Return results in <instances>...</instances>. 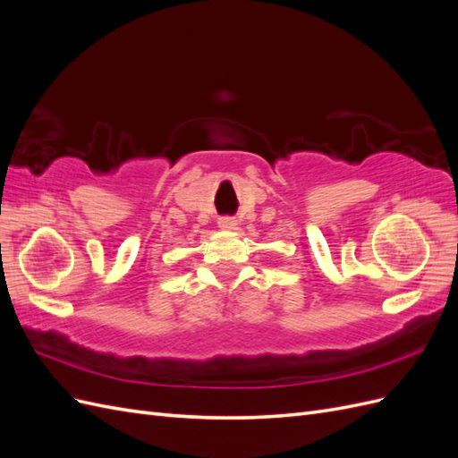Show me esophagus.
I'll return each mask as SVG.
<instances>
[{
    "label": "esophagus",
    "mask_w": 458,
    "mask_h": 458,
    "mask_svg": "<svg viewBox=\"0 0 458 458\" xmlns=\"http://www.w3.org/2000/svg\"><path fill=\"white\" fill-rule=\"evenodd\" d=\"M217 225H219L221 229H225V231H231V229H234V227H237V219H234V217H219V221H217Z\"/></svg>",
    "instance_id": "esophagus-1"
}]
</instances>
